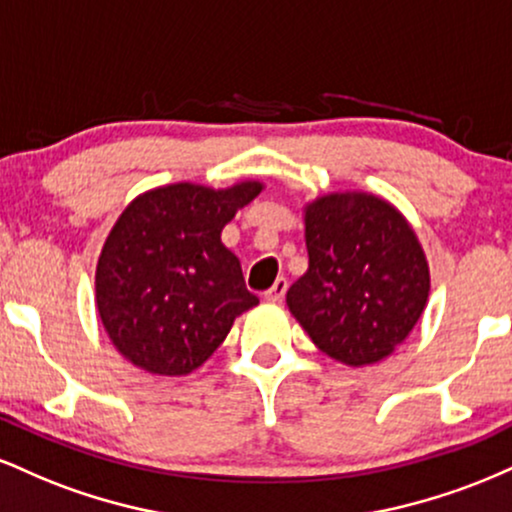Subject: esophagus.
<instances>
[{"mask_svg": "<svg viewBox=\"0 0 512 512\" xmlns=\"http://www.w3.org/2000/svg\"><path fill=\"white\" fill-rule=\"evenodd\" d=\"M286 289H289V284H286V279H276L272 284V289L264 293V301L269 303H281L286 296Z\"/></svg>", "mask_w": 512, "mask_h": 512, "instance_id": "1", "label": "esophagus"}]
</instances>
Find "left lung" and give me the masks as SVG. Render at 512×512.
I'll return each mask as SVG.
<instances>
[{
    "instance_id": "left-lung-1",
    "label": "left lung",
    "mask_w": 512,
    "mask_h": 512,
    "mask_svg": "<svg viewBox=\"0 0 512 512\" xmlns=\"http://www.w3.org/2000/svg\"><path fill=\"white\" fill-rule=\"evenodd\" d=\"M308 272L286 293L313 344L346 366L395 351L424 313L431 276L399 211L368 192H332L305 207Z\"/></svg>"
}]
</instances>
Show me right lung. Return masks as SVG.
Instances as JSON below:
<instances>
[{
    "mask_svg": "<svg viewBox=\"0 0 512 512\" xmlns=\"http://www.w3.org/2000/svg\"><path fill=\"white\" fill-rule=\"evenodd\" d=\"M262 192L192 182L156 187L115 221L96 267V308L115 349L154 375H187L219 349L233 320L255 308L221 231Z\"/></svg>",
    "mask_w": 512,
    "mask_h": 512,
    "instance_id": "add662e5",
    "label": "right lung"
}]
</instances>
